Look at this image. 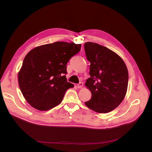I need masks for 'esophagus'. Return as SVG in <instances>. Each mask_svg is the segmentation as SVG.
<instances>
[{
	"instance_id": "1",
	"label": "esophagus",
	"mask_w": 152,
	"mask_h": 152,
	"mask_svg": "<svg viewBox=\"0 0 152 152\" xmlns=\"http://www.w3.org/2000/svg\"><path fill=\"white\" fill-rule=\"evenodd\" d=\"M83 86H84V84H83V82H79V83L77 84L78 88H82V87H83Z\"/></svg>"
}]
</instances>
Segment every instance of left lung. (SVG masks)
<instances>
[{
  "label": "left lung",
  "mask_w": 152,
  "mask_h": 152,
  "mask_svg": "<svg viewBox=\"0 0 152 152\" xmlns=\"http://www.w3.org/2000/svg\"><path fill=\"white\" fill-rule=\"evenodd\" d=\"M89 75L85 86L92 94L85 104L97 113H108L120 104L127 93L129 74L123 59L117 54L98 44H84Z\"/></svg>",
  "instance_id": "8db88e82"
}]
</instances>
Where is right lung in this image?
<instances>
[{
    "mask_svg": "<svg viewBox=\"0 0 152 152\" xmlns=\"http://www.w3.org/2000/svg\"><path fill=\"white\" fill-rule=\"evenodd\" d=\"M81 44L56 42L40 45L26 55L18 72V83L25 99L32 107L46 111L62 102L67 82L66 64L79 53Z\"/></svg>",
    "mask_w": 152,
    "mask_h": 152,
    "instance_id": "add662e5",
    "label": "right lung"
}]
</instances>
